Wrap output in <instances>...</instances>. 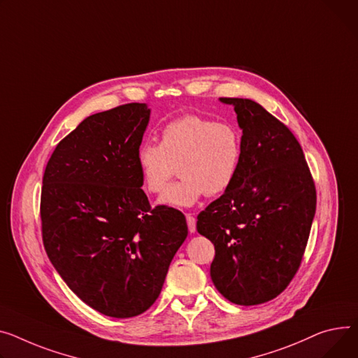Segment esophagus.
Returning a JSON list of instances; mask_svg holds the SVG:
<instances>
[{
  "instance_id": "1",
  "label": "esophagus",
  "mask_w": 358,
  "mask_h": 358,
  "mask_svg": "<svg viewBox=\"0 0 358 358\" xmlns=\"http://www.w3.org/2000/svg\"><path fill=\"white\" fill-rule=\"evenodd\" d=\"M187 219V226H188V231L194 233L196 231V219L192 216V214H185Z\"/></svg>"
}]
</instances>
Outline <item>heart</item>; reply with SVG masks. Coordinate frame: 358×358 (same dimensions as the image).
I'll use <instances>...</instances> for the list:
<instances>
[{
  "label": "heart",
  "mask_w": 358,
  "mask_h": 358,
  "mask_svg": "<svg viewBox=\"0 0 358 358\" xmlns=\"http://www.w3.org/2000/svg\"><path fill=\"white\" fill-rule=\"evenodd\" d=\"M243 155L242 134L230 122L200 115L173 119L159 134V145L144 142L135 155L142 185L161 194L178 166L180 181L166 189L161 206L192 207L204 194L226 193L239 173Z\"/></svg>",
  "instance_id": "heart-1"
}]
</instances>
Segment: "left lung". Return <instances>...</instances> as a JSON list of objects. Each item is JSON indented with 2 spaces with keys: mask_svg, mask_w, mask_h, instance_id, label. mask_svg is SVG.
<instances>
[{
  "mask_svg": "<svg viewBox=\"0 0 358 358\" xmlns=\"http://www.w3.org/2000/svg\"><path fill=\"white\" fill-rule=\"evenodd\" d=\"M233 105L243 155L231 187L197 216L214 245L210 276L237 305L276 298L295 276L317 207L314 180L294 134L257 102Z\"/></svg>",
  "mask_w": 358,
  "mask_h": 358,
  "instance_id": "1",
  "label": "left lung"
}]
</instances>
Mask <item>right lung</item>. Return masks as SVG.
I'll return each instance as SVG.
<instances>
[{
  "mask_svg": "<svg viewBox=\"0 0 358 358\" xmlns=\"http://www.w3.org/2000/svg\"><path fill=\"white\" fill-rule=\"evenodd\" d=\"M147 103L87 116L47 162L44 249L67 287L98 313L136 317L155 302L188 234L184 214L151 208L135 165Z\"/></svg>",
  "mask_w": 358,
  "mask_h": 358,
  "instance_id": "1",
  "label": "right lung"
}]
</instances>
